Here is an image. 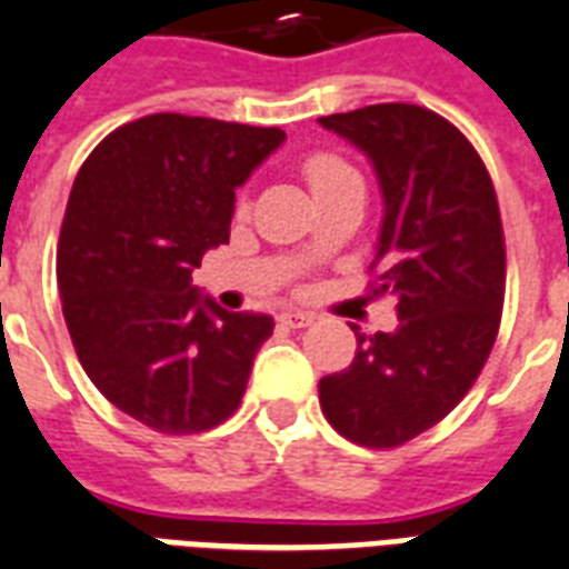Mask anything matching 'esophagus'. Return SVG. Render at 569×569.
Listing matches in <instances>:
<instances>
[{
	"instance_id": "34e87169",
	"label": "esophagus",
	"mask_w": 569,
	"mask_h": 569,
	"mask_svg": "<svg viewBox=\"0 0 569 569\" xmlns=\"http://www.w3.org/2000/svg\"><path fill=\"white\" fill-rule=\"evenodd\" d=\"M280 321H283L286 328H307V325H312L316 321V316L312 312H301V310H289L280 316Z\"/></svg>"
}]
</instances>
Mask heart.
Returning <instances> with one entry per match:
<instances>
[{
	"label": "heart",
	"instance_id": "obj_1",
	"mask_svg": "<svg viewBox=\"0 0 569 569\" xmlns=\"http://www.w3.org/2000/svg\"><path fill=\"white\" fill-rule=\"evenodd\" d=\"M303 177L310 182L312 194H321V191L333 189L337 182L357 177V171L348 162H342L339 156L316 153L310 159H303Z\"/></svg>",
	"mask_w": 569,
	"mask_h": 569
}]
</instances>
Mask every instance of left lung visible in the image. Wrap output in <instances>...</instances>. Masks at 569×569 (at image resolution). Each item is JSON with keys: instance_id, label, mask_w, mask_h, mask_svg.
I'll return each instance as SVG.
<instances>
[{"instance_id": "obj_1", "label": "left lung", "mask_w": 569, "mask_h": 569, "mask_svg": "<svg viewBox=\"0 0 569 569\" xmlns=\"http://www.w3.org/2000/svg\"><path fill=\"white\" fill-rule=\"evenodd\" d=\"M366 153L383 194L375 295H396L398 328H355L348 369L319 380L342 437L392 449L455 410L485 369L505 301V236L481 156L449 120L410 102L319 118Z\"/></svg>"}]
</instances>
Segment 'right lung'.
I'll use <instances>...</instances> for the list:
<instances>
[{"label":"right lung","mask_w":569,"mask_h":569,"mask_svg":"<svg viewBox=\"0 0 569 569\" xmlns=\"http://www.w3.org/2000/svg\"><path fill=\"white\" fill-rule=\"evenodd\" d=\"M286 141L277 127L147 114L76 173L58 289L79 363L111 405L159 433L236 413L274 319L230 312L191 283L230 241L236 189Z\"/></svg>","instance_id":"obj_1"}]
</instances>
